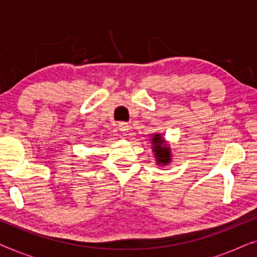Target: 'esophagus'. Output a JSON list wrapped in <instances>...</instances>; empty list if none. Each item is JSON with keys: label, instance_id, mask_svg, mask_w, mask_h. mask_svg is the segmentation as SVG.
<instances>
[{"label": "esophagus", "instance_id": "esophagus-1", "mask_svg": "<svg viewBox=\"0 0 257 257\" xmlns=\"http://www.w3.org/2000/svg\"><path fill=\"white\" fill-rule=\"evenodd\" d=\"M118 127H119V131H121V133L126 135V133H127L128 130H130V125L127 124V122L121 121V122H119V124H118Z\"/></svg>", "mask_w": 257, "mask_h": 257}]
</instances>
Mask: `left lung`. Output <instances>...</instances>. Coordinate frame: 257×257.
I'll return each mask as SVG.
<instances>
[{
    "label": "left lung",
    "instance_id": "1",
    "mask_svg": "<svg viewBox=\"0 0 257 257\" xmlns=\"http://www.w3.org/2000/svg\"><path fill=\"white\" fill-rule=\"evenodd\" d=\"M153 142V151L156 153V158L158 164L166 165L171 161V152L170 147H166L164 144L163 138H160V135H156L152 139Z\"/></svg>",
    "mask_w": 257,
    "mask_h": 257
}]
</instances>
